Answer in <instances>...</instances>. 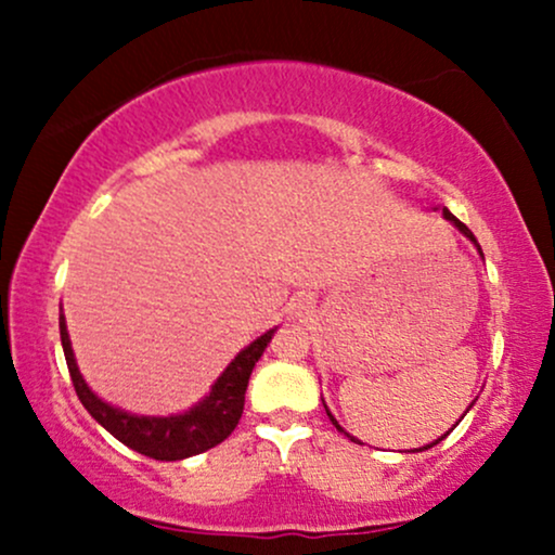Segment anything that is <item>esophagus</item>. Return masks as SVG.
<instances>
[{
	"mask_svg": "<svg viewBox=\"0 0 555 555\" xmlns=\"http://www.w3.org/2000/svg\"><path fill=\"white\" fill-rule=\"evenodd\" d=\"M305 308H308V302H305V299H295V302H292V313L295 315H302Z\"/></svg>",
	"mask_w": 555,
	"mask_h": 555,
	"instance_id": "34e87169",
	"label": "esophagus"
}]
</instances>
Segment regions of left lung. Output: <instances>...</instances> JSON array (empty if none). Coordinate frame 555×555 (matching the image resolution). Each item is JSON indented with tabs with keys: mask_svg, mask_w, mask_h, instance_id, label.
<instances>
[{
	"mask_svg": "<svg viewBox=\"0 0 555 555\" xmlns=\"http://www.w3.org/2000/svg\"><path fill=\"white\" fill-rule=\"evenodd\" d=\"M443 219H446V221H451V224H454L456 229H460V232L464 234V237H467L469 242H473V245L477 247V253H480V256H482V250H480V245H477L475 234H473V232H469V229H467V227H464V224H462V221H460V219H456V216L449 211V208H443ZM473 404H475V401H473ZM473 404H469V406H473ZM323 406H326V401H323ZM326 415H328V420H331V423H334V425H336V430H341V433H344V436H347V438H349V441L360 443V441H358V438H354V436H349V433H347V430H344L339 423H336V417H334V415H331V410H328V406H326ZM451 430H454V428H451ZM446 436H449V433H443V436H441V438H436V441H433V443H428V446H423V449H415V451H425V449H433V446H436L438 441H443V438H446Z\"/></svg>",
	"mask_w": 555,
	"mask_h": 555,
	"instance_id": "left-lung-1",
	"label": "left lung"
}]
</instances>
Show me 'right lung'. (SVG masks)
<instances>
[{"label":"right lung","instance_id":"1","mask_svg":"<svg viewBox=\"0 0 555 555\" xmlns=\"http://www.w3.org/2000/svg\"><path fill=\"white\" fill-rule=\"evenodd\" d=\"M273 334H276V328L266 331L263 336H258L256 341H250L242 352H237V358L229 362L227 371L214 380L208 397H203L190 410L169 417H151L119 410V406L101 399L86 384V378L78 371V362H75L65 315H60V336L69 367V378H73L75 393H78L88 415L101 428L109 430L117 441H122L132 451H138V454H145L158 462L188 460V456L203 454V451L214 449V446H219L224 438L232 436V430L237 428L242 417V410H245L247 380H250L253 367H256L260 354L266 352Z\"/></svg>","mask_w":555,"mask_h":555}]
</instances>
